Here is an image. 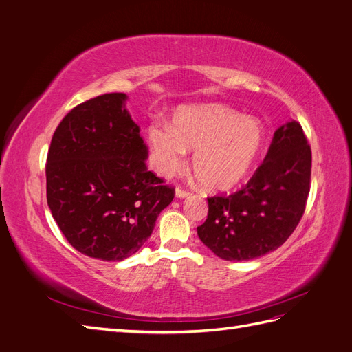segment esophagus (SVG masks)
I'll return each mask as SVG.
<instances>
[{
    "mask_svg": "<svg viewBox=\"0 0 352 352\" xmlns=\"http://www.w3.org/2000/svg\"><path fill=\"white\" fill-rule=\"evenodd\" d=\"M190 194V190H188V189H185V188H182V186H177L176 188V197H179V198H185V197H188Z\"/></svg>",
    "mask_w": 352,
    "mask_h": 352,
    "instance_id": "obj_1",
    "label": "esophagus"
}]
</instances>
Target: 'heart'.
<instances>
[{
	"mask_svg": "<svg viewBox=\"0 0 352 352\" xmlns=\"http://www.w3.org/2000/svg\"><path fill=\"white\" fill-rule=\"evenodd\" d=\"M153 164L160 175L175 173L185 164L186 151H195L192 167L210 190L239 185L257 160L264 142L261 124L225 105L207 104L180 109L172 126L148 127Z\"/></svg>",
	"mask_w": 352,
	"mask_h": 352,
	"instance_id": "obj_1",
	"label": "heart"
}]
</instances>
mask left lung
<instances>
[{
	"instance_id": "8db88e82",
	"label": "left lung",
	"mask_w": 352,
	"mask_h": 352,
	"mask_svg": "<svg viewBox=\"0 0 352 352\" xmlns=\"http://www.w3.org/2000/svg\"><path fill=\"white\" fill-rule=\"evenodd\" d=\"M311 184V148L301 124L274 132L264 162L248 184L229 195L208 197L199 239L217 257L245 261L278 250L300 223Z\"/></svg>"
}]
</instances>
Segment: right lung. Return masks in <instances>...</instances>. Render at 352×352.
I'll return each mask as SVG.
<instances>
[{
	"label": "right lung",
	"instance_id": "right-lung-1",
	"mask_svg": "<svg viewBox=\"0 0 352 352\" xmlns=\"http://www.w3.org/2000/svg\"><path fill=\"white\" fill-rule=\"evenodd\" d=\"M126 95L104 94L72 109L47 155V202L63 235L102 261L131 257L150 238L175 186L148 172Z\"/></svg>",
	"mask_w": 352,
	"mask_h": 352
}]
</instances>
